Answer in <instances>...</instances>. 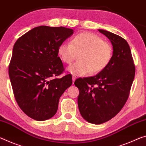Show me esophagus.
Listing matches in <instances>:
<instances>
[{"label": "esophagus", "instance_id": "1", "mask_svg": "<svg viewBox=\"0 0 146 146\" xmlns=\"http://www.w3.org/2000/svg\"><path fill=\"white\" fill-rule=\"evenodd\" d=\"M72 78H73V83L74 84V82H75V80L76 79V77H75V76H73Z\"/></svg>", "mask_w": 146, "mask_h": 146}]
</instances>
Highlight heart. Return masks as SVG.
Listing matches in <instances>:
<instances>
[{
  "mask_svg": "<svg viewBox=\"0 0 146 146\" xmlns=\"http://www.w3.org/2000/svg\"><path fill=\"white\" fill-rule=\"evenodd\" d=\"M58 54L63 63L70 64L78 54L77 62L71 65L68 71L75 75L84 76L90 73L96 75L106 68L112 60L111 44L93 32H84L76 35L71 43L62 42Z\"/></svg>",
  "mask_w": 146,
  "mask_h": 146,
  "instance_id": "b5f03b06",
  "label": "heart"
}]
</instances>
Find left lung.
<instances>
[{
	"mask_svg": "<svg viewBox=\"0 0 146 146\" xmlns=\"http://www.w3.org/2000/svg\"><path fill=\"white\" fill-rule=\"evenodd\" d=\"M110 40L113 55L108 66L96 76L79 78L78 105L83 118L101 124L118 114L128 99L135 75V66L127 41L121 36L99 30Z\"/></svg>",
	"mask_w": 146,
	"mask_h": 146,
	"instance_id": "1",
	"label": "left lung"
}]
</instances>
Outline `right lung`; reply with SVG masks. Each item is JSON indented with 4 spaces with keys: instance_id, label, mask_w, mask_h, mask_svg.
Returning a JSON list of instances; mask_svg holds the SVG:
<instances>
[{
    "instance_id": "1",
    "label": "right lung",
    "mask_w": 146,
    "mask_h": 146,
    "mask_svg": "<svg viewBox=\"0 0 146 146\" xmlns=\"http://www.w3.org/2000/svg\"><path fill=\"white\" fill-rule=\"evenodd\" d=\"M73 34L63 27L34 28L16 41L8 71L13 92L23 112L37 121L56 114L59 99L72 84L71 74L65 71L58 56L60 44Z\"/></svg>"
}]
</instances>
